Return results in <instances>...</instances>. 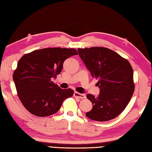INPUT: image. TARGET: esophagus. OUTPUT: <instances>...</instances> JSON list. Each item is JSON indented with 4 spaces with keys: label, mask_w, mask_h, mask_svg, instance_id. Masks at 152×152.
Returning a JSON list of instances; mask_svg holds the SVG:
<instances>
[{
    "label": "esophagus",
    "mask_w": 152,
    "mask_h": 152,
    "mask_svg": "<svg viewBox=\"0 0 152 152\" xmlns=\"http://www.w3.org/2000/svg\"><path fill=\"white\" fill-rule=\"evenodd\" d=\"M73 95L75 97H78L79 99H84V98H86V95L83 94H79L78 92H74V94Z\"/></svg>",
    "instance_id": "esophagus-1"
}]
</instances>
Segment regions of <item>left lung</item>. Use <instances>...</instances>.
Masks as SVG:
<instances>
[{"label": "left lung", "instance_id": "left-lung-1", "mask_svg": "<svg viewBox=\"0 0 152 152\" xmlns=\"http://www.w3.org/2000/svg\"><path fill=\"white\" fill-rule=\"evenodd\" d=\"M79 57L93 77L98 79L99 94H87L93 104L86 113L89 119L106 121L118 116L128 104L134 91V71L129 61L105 47L78 49Z\"/></svg>", "mask_w": 152, "mask_h": 152}]
</instances>
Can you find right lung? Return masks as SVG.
I'll return each mask as SVG.
<instances>
[{"label": "right lung", "instance_id": "right-lung-1", "mask_svg": "<svg viewBox=\"0 0 152 152\" xmlns=\"http://www.w3.org/2000/svg\"><path fill=\"white\" fill-rule=\"evenodd\" d=\"M75 55H77L75 49L46 48L20 58L13 80L21 103L31 113L51 115L59 110L64 100L73 96V89H61L52 79L62 71L64 61Z\"/></svg>", "mask_w": 152, "mask_h": 152}]
</instances>
